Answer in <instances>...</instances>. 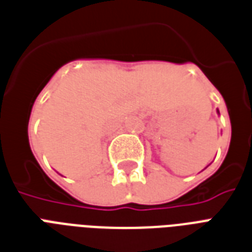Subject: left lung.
<instances>
[{"mask_svg":"<svg viewBox=\"0 0 252 252\" xmlns=\"http://www.w3.org/2000/svg\"><path fill=\"white\" fill-rule=\"evenodd\" d=\"M217 114H219V115H220V111H219V110H217Z\"/></svg>","mask_w":252,"mask_h":252,"instance_id":"obj_1","label":"left lung"}]
</instances>
